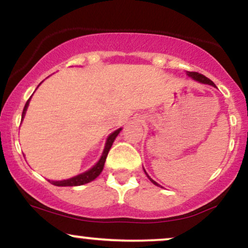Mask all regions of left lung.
Masks as SVG:
<instances>
[{"mask_svg":"<svg viewBox=\"0 0 248 248\" xmlns=\"http://www.w3.org/2000/svg\"><path fill=\"white\" fill-rule=\"evenodd\" d=\"M187 74H188L189 77H190V78H193L194 80L199 81V82H201V83H204V84H210V86H212V87H216V84H215L214 82H212V81L210 80V78H206V77H204V75L200 74V73H197V72H188ZM144 171H145V173H146V170H144ZM146 175H147V173H146ZM147 177H148V179L151 180V182H152L153 185H155V186H159L158 183H156L155 181H154V180L151 179L150 176L147 175Z\"/></svg>","mask_w":248,"mask_h":248,"instance_id":"obj_1","label":"left lung"}]
</instances>
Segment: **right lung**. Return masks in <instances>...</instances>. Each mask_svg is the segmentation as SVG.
Masks as SVG:
<instances>
[{"label": "right lung", "mask_w": 248, "mask_h": 248, "mask_svg": "<svg viewBox=\"0 0 248 248\" xmlns=\"http://www.w3.org/2000/svg\"><path fill=\"white\" fill-rule=\"evenodd\" d=\"M29 102H30V98H29L28 102H26L24 109H23L22 121H23V118H24V116H25V111H26V109H28ZM121 131H122V129L116 130L115 132H112L111 135L108 137L107 142H106V147H104V151H103V153H102L101 159L98 160L97 164H96V165L94 166V167L90 168L89 170L84 171V173L80 174V175H77V176L72 177V179L63 180V181H49V180H48V181L51 182L52 185L58 186V187H74V186H81V185H84V183L92 182L93 180H95L96 177L100 175L101 171L103 170L104 162H106V159H107V156H108V153H109L110 148H111V146H112L113 140H115L116 137L118 136V133L121 132Z\"/></svg>", "instance_id": "1"}]
</instances>
